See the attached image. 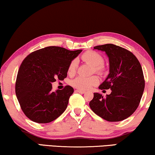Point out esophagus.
<instances>
[{"label":"esophagus","mask_w":155,"mask_h":155,"mask_svg":"<svg viewBox=\"0 0 155 155\" xmlns=\"http://www.w3.org/2000/svg\"><path fill=\"white\" fill-rule=\"evenodd\" d=\"M75 92H79V93H81V94H84L85 92V91H82V90H76Z\"/></svg>","instance_id":"34e87169"}]
</instances>
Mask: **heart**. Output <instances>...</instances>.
<instances>
[{
  "mask_svg": "<svg viewBox=\"0 0 155 155\" xmlns=\"http://www.w3.org/2000/svg\"><path fill=\"white\" fill-rule=\"evenodd\" d=\"M81 59L85 63H88L93 66V70L96 72L101 73L104 70L103 65L104 58L100 54L93 51H87L81 55ZM77 68V61L72 60L68 67V73L74 74ZM99 77L97 76H92L90 77H85L79 76L71 81V85L74 87L81 90H87L91 88L92 85H97L99 83Z\"/></svg>",
  "mask_w": 155,
  "mask_h": 155,
  "instance_id": "heart-1",
  "label": "heart"
}]
</instances>
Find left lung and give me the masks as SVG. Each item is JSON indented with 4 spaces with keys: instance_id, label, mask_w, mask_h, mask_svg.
<instances>
[{
    "instance_id": "obj_1",
    "label": "left lung",
    "mask_w": 155,
    "mask_h": 155,
    "mask_svg": "<svg viewBox=\"0 0 155 155\" xmlns=\"http://www.w3.org/2000/svg\"><path fill=\"white\" fill-rule=\"evenodd\" d=\"M105 51L109 61V74L99 88L111 90L106 97L95 92L89 105L94 114L108 122L127 118L137 110L145 87L141 65L132 53L112 44L96 46Z\"/></svg>"
}]
</instances>
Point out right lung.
<instances>
[{"instance_id":"1","label":"right lung","mask_w":155,"mask_h":155,"mask_svg":"<svg viewBox=\"0 0 155 155\" xmlns=\"http://www.w3.org/2000/svg\"><path fill=\"white\" fill-rule=\"evenodd\" d=\"M82 51L47 47L27 55L18 70L15 84L17 100L32 121L48 123L65 110L74 92L70 85L53 92L52 83L67 77L69 64Z\"/></svg>"}]
</instances>
